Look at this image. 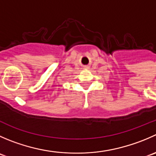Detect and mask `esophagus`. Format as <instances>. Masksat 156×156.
Listing matches in <instances>:
<instances>
[{"mask_svg":"<svg viewBox=\"0 0 156 156\" xmlns=\"http://www.w3.org/2000/svg\"><path fill=\"white\" fill-rule=\"evenodd\" d=\"M84 70H88L89 67H87V66H85V67L84 68Z\"/></svg>","mask_w":156,"mask_h":156,"instance_id":"esophagus-1","label":"esophagus"}]
</instances>
